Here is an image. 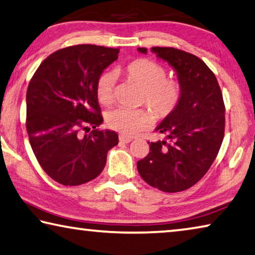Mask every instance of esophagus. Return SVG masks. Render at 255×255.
Returning a JSON list of instances; mask_svg holds the SVG:
<instances>
[{"instance_id": "34e87169", "label": "esophagus", "mask_w": 255, "mask_h": 255, "mask_svg": "<svg viewBox=\"0 0 255 255\" xmlns=\"http://www.w3.org/2000/svg\"><path fill=\"white\" fill-rule=\"evenodd\" d=\"M119 140H120V143L128 144V143H130V142H131V138H130V137H127V136H123V135H120V136H119Z\"/></svg>"}]
</instances>
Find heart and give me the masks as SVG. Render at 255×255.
I'll use <instances>...</instances> for the list:
<instances>
[{
	"mask_svg": "<svg viewBox=\"0 0 255 255\" xmlns=\"http://www.w3.org/2000/svg\"><path fill=\"white\" fill-rule=\"evenodd\" d=\"M128 82L142 88L140 102L145 103L156 118L171 115L181 98V86L175 79L165 78L167 70L160 63L148 59H137L116 69ZM116 77L110 72L101 75L96 83V98L102 106L109 107L115 100ZM151 113L146 110L117 109L108 116V125L123 136H134L151 125Z\"/></svg>",
	"mask_w": 255,
	"mask_h": 255,
	"instance_id": "b5f03b06",
	"label": "heart"
}]
</instances>
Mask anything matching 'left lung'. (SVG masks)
Here are the masks:
<instances>
[{"label":"left lung","instance_id":"obj_1","mask_svg":"<svg viewBox=\"0 0 255 255\" xmlns=\"http://www.w3.org/2000/svg\"><path fill=\"white\" fill-rule=\"evenodd\" d=\"M146 54L147 48H137ZM168 62L181 86V98L171 115L155 128L165 139L149 144L137 170L152 187L167 193L195 185L211 167L225 134V106L217 78L201 59L173 47H152Z\"/></svg>","mask_w":255,"mask_h":255}]
</instances>
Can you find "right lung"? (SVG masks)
I'll return each instance as SVG.
<instances>
[{"label":"right lung","mask_w":255,"mask_h":255,"mask_svg":"<svg viewBox=\"0 0 255 255\" xmlns=\"http://www.w3.org/2000/svg\"><path fill=\"white\" fill-rule=\"evenodd\" d=\"M118 48L77 45L52 53L28 85L27 131L40 167L52 179L77 186L95 179L107 154L118 144L116 131L98 130L103 123L96 83L118 59ZM93 130L80 136V128Z\"/></svg>","instance_id":"obj_1"}]
</instances>
